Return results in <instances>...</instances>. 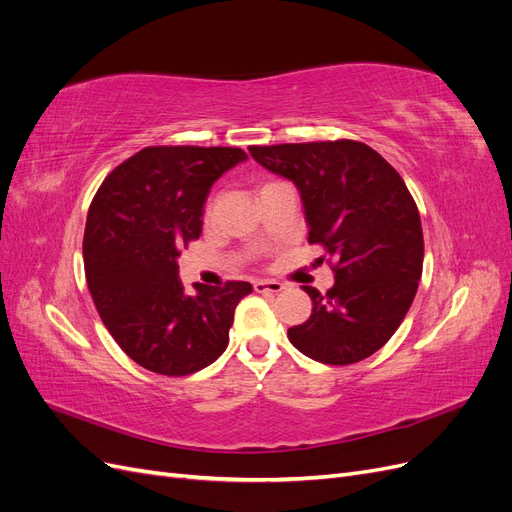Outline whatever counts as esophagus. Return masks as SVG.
<instances>
[{
  "instance_id": "obj_1",
  "label": "esophagus",
  "mask_w": 512,
  "mask_h": 512,
  "mask_svg": "<svg viewBox=\"0 0 512 512\" xmlns=\"http://www.w3.org/2000/svg\"><path fill=\"white\" fill-rule=\"evenodd\" d=\"M254 290L256 292H271V294H277L284 290V284L282 282H275V280H258L254 282Z\"/></svg>"
}]
</instances>
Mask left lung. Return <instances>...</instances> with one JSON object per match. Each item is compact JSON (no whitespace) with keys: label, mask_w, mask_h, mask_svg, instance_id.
Masks as SVG:
<instances>
[{"label":"left lung","mask_w":512,"mask_h":512,"mask_svg":"<svg viewBox=\"0 0 512 512\" xmlns=\"http://www.w3.org/2000/svg\"><path fill=\"white\" fill-rule=\"evenodd\" d=\"M252 158L301 194L309 243L333 260L335 284L312 297V316L290 344L327 365L359 363L399 329L423 275V228L404 179L356 141L250 147Z\"/></svg>","instance_id":"8db88e82"}]
</instances>
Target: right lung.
<instances>
[{"label":"right lung","mask_w":512,"mask_h":512,"mask_svg":"<svg viewBox=\"0 0 512 512\" xmlns=\"http://www.w3.org/2000/svg\"><path fill=\"white\" fill-rule=\"evenodd\" d=\"M247 160L239 147H145L108 175L87 213L83 260L98 314L134 363L162 376H188L228 346L247 282L194 284L177 258L203 232L211 185Z\"/></svg>","instance_id":"right-lung-1"}]
</instances>
